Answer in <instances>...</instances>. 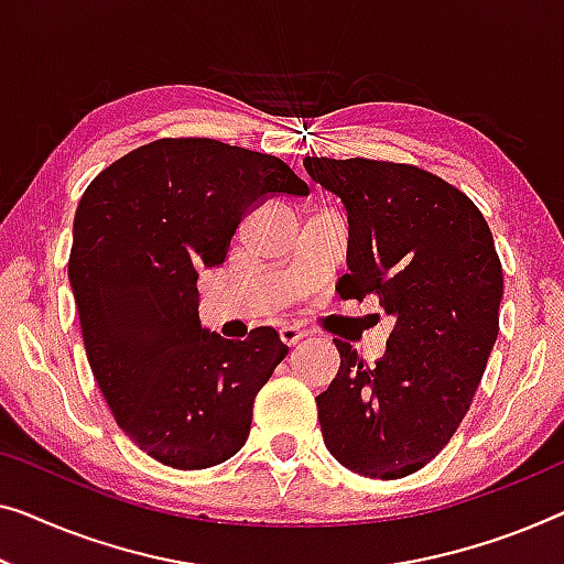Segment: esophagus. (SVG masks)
<instances>
[{"instance_id": "34e87169", "label": "esophagus", "mask_w": 564, "mask_h": 564, "mask_svg": "<svg viewBox=\"0 0 564 564\" xmlns=\"http://www.w3.org/2000/svg\"><path fill=\"white\" fill-rule=\"evenodd\" d=\"M279 334H281V341L283 344H289V347H293V344H299L308 332L301 329V326H296V324H285V326H281Z\"/></svg>"}]
</instances>
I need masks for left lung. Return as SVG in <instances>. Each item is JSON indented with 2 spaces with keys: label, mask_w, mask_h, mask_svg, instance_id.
Returning a JSON list of instances; mask_svg holds the SVG:
<instances>
[{
  "label": "left lung",
  "mask_w": 564,
  "mask_h": 564,
  "mask_svg": "<svg viewBox=\"0 0 564 564\" xmlns=\"http://www.w3.org/2000/svg\"><path fill=\"white\" fill-rule=\"evenodd\" d=\"M349 223L341 299H380L394 318L375 365L334 339L341 365L316 398L332 456L355 474L402 478L443 451L468 413L499 334L501 263L464 192L413 164L306 156Z\"/></svg>",
  "instance_id": "left-lung-1"
}]
</instances>
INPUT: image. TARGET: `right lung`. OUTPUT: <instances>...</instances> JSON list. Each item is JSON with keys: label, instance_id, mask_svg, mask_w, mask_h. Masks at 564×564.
<instances>
[{"label": "right lung", "instance_id": "right-lung-1", "mask_svg": "<svg viewBox=\"0 0 564 564\" xmlns=\"http://www.w3.org/2000/svg\"><path fill=\"white\" fill-rule=\"evenodd\" d=\"M273 195H308L279 156L159 139L100 172L75 209L67 279L88 362L116 423L159 464L235 456L289 355L273 326L232 341L199 322V271L225 263L242 217Z\"/></svg>", "mask_w": 564, "mask_h": 564}]
</instances>
